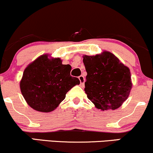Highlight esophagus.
I'll return each mask as SVG.
<instances>
[{"mask_svg":"<svg viewBox=\"0 0 153 153\" xmlns=\"http://www.w3.org/2000/svg\"><path fill=\"white\" fill-rule=\"evenodd\" d=\"M79 80L80 81V85H84L85 84V77L83 76V75H80V76H79Z\"/></svg>","mask_w":153,"mask_h":153,"instance_id":"1","label":"esophagus"}]
</instances>
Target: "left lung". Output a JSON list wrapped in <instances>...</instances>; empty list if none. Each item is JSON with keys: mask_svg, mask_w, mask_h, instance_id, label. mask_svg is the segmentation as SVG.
Here are the masks:
<instances>
[{"mask_svg": "<svg viewBox=\"0 0 153 153\" xmlns=\"http://www.w3.org/2000/svg\"><path fill=\"white\" fill-rule=\"evenodd\" d=\"M87 71L85 91L97 109H116L121 107L130 94L132 83L128 67L113 53L84 56Z\"/></svg>", "mask_w": 153, "mask_h": 153, "instance_id": "obj_1", "label": "left lung"}]
</instances>
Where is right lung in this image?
<instances>
[{"label":"right lung","mask_w":153,"mask_h":153,"mask_svg":"<svg viewBox=\"0 0 153 153\" xmlns=\"http://www.w3.org/2000/svg\"><path fill=\"white\" fill-rule=\"evenodd\" d=\"M71 66L62 64L58 59L42 55L25 68L20 82L25 100L32 109L50 112L65 99L73 87L80 84L78 78L71 75Z\"/></svg>","instance_id":"add662e5"}]
</instances>
